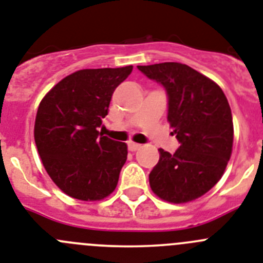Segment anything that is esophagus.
<instances>
[{
    "instance_id": "34e87169",
    "label": "esophagus",
    "mask_w": 263,
    "mask_h": 263,
    "mask_svg": "<svg viewBox=\"0 0 263 263\" xmlns=\"http://www.w3.org/2000/svg\"><path fill=\"white\" fill-rule=\"evenodd\" d=\"M140 144L137 143H134V141H129L128 143V149L131 151V152H135V151H137V149L140 148Z\"/></svg>"
}]
</instances>
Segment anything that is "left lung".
Returning <instances> with one entry per match:
<instances>
[{"mask_svg":"<svg viewBox=\"0 0 263 263\" xmlns=\"http://www.w3.org/2000/svg\"><path fill=\"white\" fill-rule=\"evenodd\" d=\"M167 96V120L179 141L176 153L160 149L149 174L153 193L170 203L204 195L223 176L233 145V122L227 97L212 80L181 63L139 65Z\"/></svg>","mask_w":263,"mask_h":263,"instance_id":"8db88e82","label":"left lung"}]
</instances>
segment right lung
Returning a JSON list of instances; mask_svg holds the SVG:
<instances>
[{
  "mask_svg": "<svg viewBox=\"0 0 263 263\" xmlns=\"http://www.w3.org/2000/svg\"><path fill=\"white\" fill-rule=\"evenodd\" d=\"M123 68L82 69L67 76L42 99L35 144L48 176L80 200H101L115 190L127 144L99 132L111 97L131 74Z\"/></svg>",
  "mask_w": 263,
  "mask_h": 263,
  "instance_id": "add662e5",
  "label": "right lung"
}]
</instances>
